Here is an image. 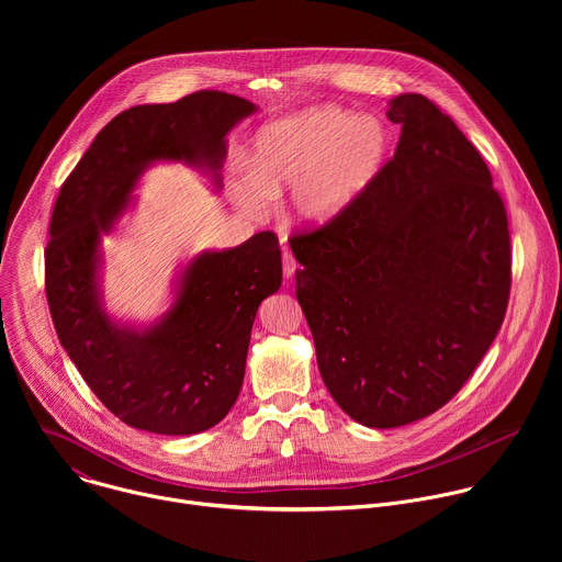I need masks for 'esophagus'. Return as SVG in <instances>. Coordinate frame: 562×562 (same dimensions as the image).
Masks as SVG:
<instances>
[{"label":"esophagus","instance_id":"1","mask_svg":"<svg viewBox=\"0 0 562 562\" xmlns=\"http://www.w3.org/2000/svg\"><path fill=\"white\" fill-rule=\"evenodd\" d=\"M295 269H297L295 258L284 249V254H282V271H284V278H286V280L293 278V276H295Z\"/></svg>","mask_w":562,"mask_h":562}]
</instances>
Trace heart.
<instances>
[{"label": "heart", "instance_id": "heart-1", "mask_svg": "<svg viewBox=\"0 0 562 562\" xmlns=\"http://www.w3.org/2000/svg\"><path fill=\"white\" fill-rule=\"evenodd\" d=\"M384 153L386 133L378 120L338 106L308 109L262 128L251 165L235 180L233 195L239 206L258 213L273 193L293 187V213L323 224L367 191Z\"/></svg>", "mask_w": 562, "mask_h": 562}]
</instances>
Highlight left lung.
<instances>
[{"label": "left lung", "mask_w": 562, "mask_h": 562, "mask_svg": "<svg viewBox=\"0 0 562 562\" xmlns=\"http://www.w3.org/2000/svg\"><path fill=\"white\" fill-rule=\"evenodd\" d=\"M403 126L367 191L289 237L317 369L371 429L420 420L462 389L505 319L512 239L483 155L431 100L407 93Z\"/></svg>", "instance_id": "left-lung-1"}]
</instances>
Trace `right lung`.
I'll return each mask as SVG.
<instances>
[{"instance_id":"obj_1","label":"right lung","mask_w":562,"mask_h":562,"mask_svg":"<svg viewBox=\"0 0 562 562\" xmlns=\"http://www.w3.org/2000/svg\"><path fill=\"white\" fill-rule=\"evenodd\" d=\"M256 111L245 98L198 91L113 117L59 189L44 251L53 325L100 403L128 427L191 436L217 425L243 389L258 306L282 284L273 231L189 262L176 304L150 329L111 323L98 295L100 233L128 204L142 171L184 159L217 173L226 133Z\"/></svg>"}]
</instances>
